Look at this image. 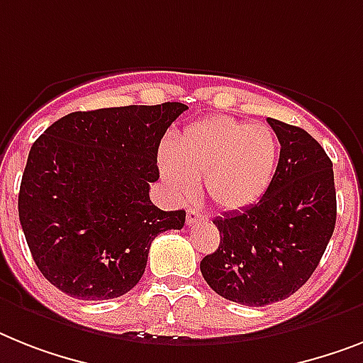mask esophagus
<instances>
[{
  "instance_id": "obj_1",
  "label": "esophagus",
  "mask_w": 363,
  "mask_h": 363,
  "mask_svg": "<svg viewBox=\"0 0 363 363\" xmlns=\"http://www.w3.org/2000/svg\"><path fill=\"white\" fill-rule=\"evenodd\" d=\"M203 220H208V215L203 213V211H199V209H187L189 226H193V224H196V223H203Z\"/></svg>"
}]
</instances>
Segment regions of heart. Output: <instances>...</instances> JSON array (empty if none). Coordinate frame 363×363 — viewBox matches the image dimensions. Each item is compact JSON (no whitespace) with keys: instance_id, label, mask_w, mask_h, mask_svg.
I'll return each mask as SVG.
<instances>
[{"instance_id":"heart-1","label":"heart","mask_w":363,"mask_h":363,"mask_svg":"<svg viewBox=\"0 0 363 363\" xmlns=\"http://www.w3.org/2000/svg\"><path fill=\"white\" fill-rule=\"evenodd\" d=\"M278 139L263 124L208 116L187 125L176 145L160 150L163 179L178 196H193L206 178L209 199L242 209L262 199L278 164Z\"/></svg>"}]
</instances>
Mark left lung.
<instances>
[{
    "mask_svg": "<svg viewBox=\"0 0 363 363\" xmlns=\"http://www.w3.org/2000/svg\"><path fill=\"white\" fill-rule=\"evenodd\" d=\"M267 122L280 143L274 178L256 203L215 218L220 242L200 262L208 286L245 306L272 304L301 289L336 226L330 157L302 128Z\"/></svg>",
    "mask_w": 363,
    "mask_h": 363,
    "instance_id": "1",
    "label": "left lung"
}]
</instances>
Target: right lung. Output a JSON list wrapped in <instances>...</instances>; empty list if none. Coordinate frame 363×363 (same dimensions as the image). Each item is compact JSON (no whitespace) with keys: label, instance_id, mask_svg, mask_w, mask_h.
I'll return each instance as SVG.
<instances>
[{"label":"right lung","instance_id":"obj_1","mask_svg":"<svg viewBox=\"0 0 363 363\" xmlns=\"http://www.w3.org/2000/svg\"><path fill=\"white\" fill-rule=\"evenodd\" d=\"M187 109L179 101L77 111L31 146L18 215L38 271L62 293L107 301L145 274L150 245L182 230L185 211L150 200L160 179L157 148Z\"/></svg>","mask_w":363,"mask_h":363}]
</instances>
